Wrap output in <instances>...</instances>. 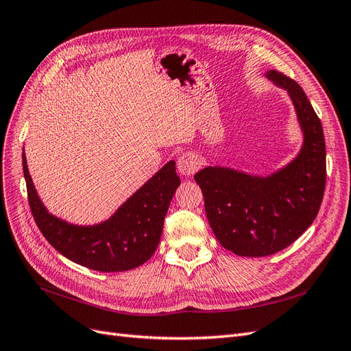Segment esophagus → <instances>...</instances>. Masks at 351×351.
Returning <instances> with one entry per match:
<instances>
[{
    "mask_svg": "<svg viewBox=\"0 0 351 351\" xmlns=\"http://www.w3.org/2000/svg\"><path fill=\"white\" fill-rule=\"evenodd\" d=\"M200 165H202V159L199 158V155L193 152H186L182 156H178L177 159L178 173L184 177L193 176L200 168Z\"/></svg>",
    "mask_w": 351,
    "mask_h": 351,
    "instance_id": "34e87169",
    "label": "esophagus"
}]
</instances>
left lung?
<instances>
[{
    "mask_svg": "<svg viewBox=\"0 0 351 351\" xmlns=\"http://www.w3.org/2000/svg\"><path fill=\"white\" fill-rule=\"evenodd\" d=\"M265 77L287 90L294 105L303 134L299 154L268 176L219 165L195 174L217 240L247 258L269 256L299 239L317 215L326 182L322 124L306 93L277 70Z\"/></svg>",
    "mask_w": 351,
    "mask_h": 351,
    "instance_id": "obj_1",
    "label": "left lung"
}]
</instances>
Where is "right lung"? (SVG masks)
<instances>
[{"label": "right lung", "instance_id": "1", "mask_svg": "<svg viewBox=\"0 0 351 351\" xmlns=\"http://www.w3.org/2000/svg\"><path fill=\"white\" fill-rule=\"evenodd\" d=\"M23 174L30 210L48 243L74 263L99 272L130 271L149 261L161 240L169 202L180 186L176 162L169 161L108 219L77 226L49 214L42 204L29 174L25 147Z\"/></svg>", "mask_w": 351, "mask_h": 351}]
</instances>
